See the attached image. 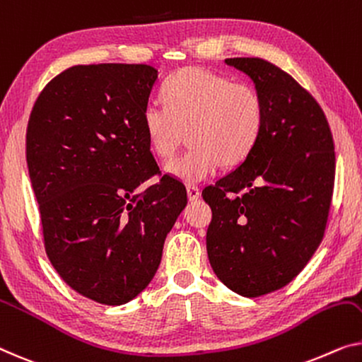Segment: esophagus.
I'll return each instance as SVG.
<instances>
[{"label": "esophagus", "mask_w": 362, "mask_h": 362, "mask_svg": "<svg viewBox=\"0 0 362 362\" xmlns=\"http://www.w3.org/2000/svg\"><path fill=\"white\" fill-rule=\"evenodd\" d=\"M187 195H188V199H190V202H195V199H198L199 195H202V192H199V188L195 187V185H188L187 187Z\"/></svg>", "instance_id": "34e87169"}]
</instances>
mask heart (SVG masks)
Segmentation results:
<instances>
[{
    "label": "heart",
    "mask_w": 362,
    "mask_h": 362,
    "mask_svg": "<svg viewBox=\"0 0 362 362\" xmlns=\"http://www.w3.org/2000/svg\"><path fill=\"white\" fill-rule=\"evenodd\" d=\"M165 105L148 102L143 128L156 156L169 159L188 134L192 149L165 164V174L198 183L252 153L265 123V107L255 88L223 74L187 68L167 79Z\"/></svg>",
    "instance_id": "obj_1"
}]
</instances>
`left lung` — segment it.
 I'll return each mask as SVG.
<instances>
[{
	"instance_id": "left-lung-1",
	"label": "left lung",
	"mask_w": 362,
	"mask_h": 362,
	"mask_svg": "<svg viewBox=\"0 0 362 362\" xmlns=\"http://www.w3.org/2000/svg\"><path fill=\"white\" fill-rule=\"evenodd\" d=\"M224 63L253 81L265 123L252 153L203 190L213 211L206 250L221 283L258 298L293 281L320 245L335 146L320 105L288 73L262 58Z\"/></svg>"
}]
</instances>
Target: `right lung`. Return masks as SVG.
<instances>
[{
	"mask_svg": "<svg viewBox=\"0 0 362 362\" xmlns=\"http://www.w3.org/2000/svg\"><path fill=\"white\" fill-rule=\"evenodd\" d=\"M158 79L148 64H78L37 97L25 156L48 260L69 288L122 305L151 283L164 240L187 204L159 170L143 128Z\"/></svg>",
	"mask_w": 362,
	"mask_h": 362,
	"instance_id": "1",
	"label": "right lung"
}]
</instances>
